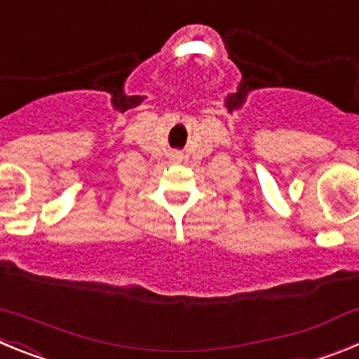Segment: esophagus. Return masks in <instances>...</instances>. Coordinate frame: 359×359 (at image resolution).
Wrapping results in <instances>:
<instances>
[{
	"label": "esophagus",
	"instance_id": "esophagus-1",
	"mask_svg": "<svg viewBox=\"0 0 359 359\" xmlns=\"http://www.w3.org/2000/svg\"><path fill=\"white\" fill-rule=\"evenodd\" d=\"M170 158H172V161H182V152H172V154H170Z\"/></svg>",
	"mask_w": 359,
	"mask_h": 359
}]
</instances>
